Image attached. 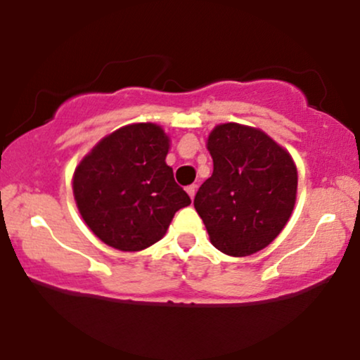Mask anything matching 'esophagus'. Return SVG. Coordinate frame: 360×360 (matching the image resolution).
I'll return each mask as SVG.
<instances>
[{
  "instance_id": "esophagus-1",
  "label": "esophagus",
  "mask_w": 360,
  "mask_h": 360,
  "mask_svg": "<svg viewBox=\"0 0 360 360\" xmlns=\"http://www.w3.org/2000/svg\"><path fill=\"white\" fill-rule=\"evenodd\" d=\"M186 191H188V194H189V198H194V194H196V186L194 184H191V186H188V188H186Z\"/></svg>"
}]
</instances>
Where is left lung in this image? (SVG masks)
<instances>
[{"label": "left lung", "instance_id": "left-lung-1", "mask_svg": "<svg viewBox=\"0 0 360 360\" xmlns=\"http://www.w3.org/2000/svg\"><path fill=\"white\" fill-rule=\"evenodd\" d=\"M213 174L194 196L210 240L223 254L245 257L284 229L296 201L291 155L264 131L225 123L208 137Z\"/></svg>", "mask_w": 360, "mask_h": 360}]
</instances>
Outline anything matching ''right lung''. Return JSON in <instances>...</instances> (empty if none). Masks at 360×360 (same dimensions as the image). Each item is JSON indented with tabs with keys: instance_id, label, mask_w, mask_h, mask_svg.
Wrapping results in <instances>:
<instances>
[{
	"instance_id": "obj_1",
	"label": "right lung",
	"mask_w": 360,
	"mask_h": 360,
	"mask_svg": "<svg viewBox=\"0 0 360 360\" xmlns=\"http://www.w3.org/2000/svg\"><path fill=\"white\" fill-rule=\"evenodd\" d=\"M169 139L154 123L113 131L74 172L79 213L100 240L137 252L159 242L177 210L191 198L166 164Z\"/></svg>"
}]
</instances>
